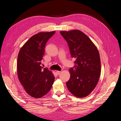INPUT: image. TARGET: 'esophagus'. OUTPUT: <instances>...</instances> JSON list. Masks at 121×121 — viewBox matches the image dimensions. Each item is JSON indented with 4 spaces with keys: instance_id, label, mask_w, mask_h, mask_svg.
Wrapping results in <instances>:
<instances>
[{
    "instance_id": "esophagus-1",
    "label": "esophagus",
    "mask_w": 121,
    "mask_h": 121,
    "mask_svg": "<svg viewBox=\"0 0 121 121\" xmlns=\"http://www.w3.org/2000/svg\"><path fill=\"white\" fill-rule=\"evenodd\" d=\"M61 71H56V74H57V75H59L60 73H61Z\"/></svg>"
}]
</instances>
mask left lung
<instances>
[{"instance_id":"8db88e82","label":"left lung","mask_w":121,"mask_h":121,"mask_svg":"<svg viewBox=\"0 0 121 121\" xmlns=\"http://www.w3.org/2000/svg\"><path fill=\"white\" fill-rule=\"evenodd\" d=\"M68 43L75 65L69 69L71 77L66 85L74 96L83 98L96 87L100 75L99 51L86 34L78 30L60 32Z\"/></svg>"}]
</instances>
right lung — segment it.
Segmentation results:
<instances>
[{
    "label": "right lung",
    "mask_w": 121,
    "mask_h": 121,
    "mask_svg": "<svg viewBox=\"0 0 121 121\" xmlns=\"http://www.w3.org/2000/svg\"><path fill=\"white\" fill-rule=\"evenodd\" d=\"M55 33L40 32L32 36L21 48L17 60L18 78L24 90L30 96L40 98L51 89L54 76L48 68L41 66L44 48Z\"/></svg>",
    "instance_id": "add662e5"
}]
</instances>
